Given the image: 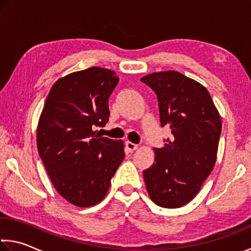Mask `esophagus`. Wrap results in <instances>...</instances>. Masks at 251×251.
I'll list each match as a JSON object with an SVG mask.
<instances>
[{"instance_id": "34e87169", "label": "esophagus", "mask_w": 251, "mask_h": 251, "mask_svg": "<svg viewBox=\"0 0 251 251\" xmlns=\"http://www.w3.org/2000/svg\"><path fill=\"white\" fill-rule=\"evenodd\" d=\"M125 145H126L127 150H128L129 152H133V151L137 150V147H138V145H137V144H134V143L129 142V141H127V142L125 143Z\"/></svg>"}]
</instances>
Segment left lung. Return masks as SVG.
I'll return each instance as SVG.
<instances>
[{
	"label": "left lung",
	"instance_id": "1",
	"mask_svg": "<svg viewBox=\"0 0 251 251\" xmlns=\"http://www.w3.org/2000/svg\"><path fill=\"white\" fill-rule=\"evenodd\" d=\"M157 96L162 127L172 140L154 149L155 163L143 172L155 204L176 209L192 200L216 164L221 117L204 86L177 71L144 75Z\"/></svg>",
	"mask_w": 251,
	"mask_h": 251
}]
</instances>
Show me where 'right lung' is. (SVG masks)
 <instances>
[{"label": "right lung", "mask_w": 251, "mask_h": 251, "mask_svg": "<svg viewBox=\"0 0 251 251\" xmlns=\"http://www.w3.org/2000/svg\"><path fill=\"white\" fill-rule=\"evenodd\" d=\"M119 78L91 67L58 79L46 99L37 128V145L51 182L71 204L100 202L125 157L123 141L101 137L95 127L109 118L108 98Z\"/></svg>", "instance_id": "1"}]
</instances>
